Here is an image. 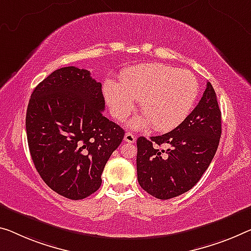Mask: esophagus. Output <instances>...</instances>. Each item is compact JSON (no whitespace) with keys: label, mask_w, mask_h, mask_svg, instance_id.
I'll list each match as a JSON object with an SVG mask.
<instances>
[{"label":"esophagus","mask_w":251,"mask_h":251,"mask_svg":"<svg viewBox=\"0 0 251 251\" xmlns=\"http://www.w3.org/2000/svg\"><path fill=\"white\" fill-rule=\"evenodd\" d=\"M125 141H126V142H129V144H133V142L136 141V137H134L132 133L126 132V133L125 134Z\"/></svg>","instance_id":"obj_1"}]
</instances>
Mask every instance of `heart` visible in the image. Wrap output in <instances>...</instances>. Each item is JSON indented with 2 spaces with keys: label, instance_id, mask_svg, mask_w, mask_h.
I'll use <instances>...</instances> for the list:
<instances>
[{
  "label": "heart",
  "instance_id": "b5f03b06",
  "mask_svg": "<svg viewBox=\"0 0 251 251\" xmlns=\"http://www.w3.org/2000/svg\"><path fill=\"white\" fill-rule=\"evenodd\" d=\"M198 94L199 83L193 73L159 63L128 68L119 76V84L111 80L104 84L106 102L118 120L128 117L133 100H139L144 115L130 122L133 129L150 123L157 131L175 129L190 114Z\"/></svg>",
  "mask_w": 251,
  "mask_h": 251
}]
</instances>
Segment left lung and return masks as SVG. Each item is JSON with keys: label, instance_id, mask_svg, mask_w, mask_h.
<instances>
[{"label": "left lung", "instance_id": "left-lung-1", "mask_svg": "<svg viewBox=\"0 0 251 251\" xmlns=\"http://www.w3.org/2000/svg\"><path fill=\"white\" fill-rule=\"evenodd\" d=\"M220 137L221 111L214 88L207 82L199 104L178 126L149 140L138 138L139 185L159 200L190 191L210 166ZM164 144L167 150L159 148Z\"/></svg>", "mask_w": 251, "mask_h": 251}]
</instances>
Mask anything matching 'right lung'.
I'll use <instances>...</instances> for the list:
<instances>
[{"instance_id": "right-lung-1", "label": "right lung", "mask_w": 251, "mask_h": 251, "mask_svg": "<svg viewBox=\"0 0 251 251\" xmlns=\"http://www.w3.org/2000/svg\"><path fill=\"white\" fill-rule=\"evenodd\" d=\"M102 84L86 69L52 72L34 88L26 109L30 155L44 182L69 200L99 190L106 161L125 130L103 115Z\"/></svg>"}]
</instances>
